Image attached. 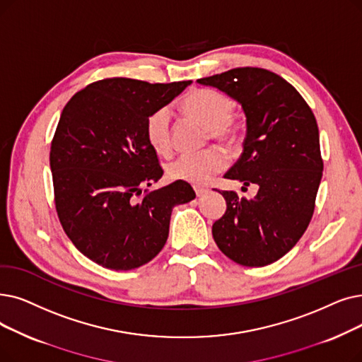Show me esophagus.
<instances>
[{
    "label": "esophagus",
    "mask_w": 362,
    "mask_h": 362,
    "mask_svg": "<svg viewBox=\"0 0 362 362\" xmlns=\"http://www.w3.org/2000/svg\"><path fill=\"white\" fill-rule=\"evenodd\" d=\"M194 189H195L197 197H202L209 192V187H206V186H194Z\"/></svg>",
    "instance_id": "esophagus-1"
}]
</instances>
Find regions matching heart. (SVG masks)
<instances>
[{
  "instance_id": "b5f03b06",
  "label": "heart",
  "mask_w": 362,
  "mask_h": 362,
  "mask_svg": "<svg viewBox=\"0 0 362 362\" xmlns=\"http://www.w3.org/2000/svg\"><path fill=\"white\" fill-rule=\"evenodd\" d=\"M186 115L209 129L211 139L220 144L233 145L238 140L237 127L232 124L235 106L232 100L211 90L191 91L182 102ZM171 114L168 107H161L149 115L146 121V139L156 153H167L171 146L170 139ZM226 155L218 148L197 153H182L167 164V176L171 180L202 185L216 173L225 170Z\"/></svg>"
}]
</instances>
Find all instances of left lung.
Wrapping results in <instances>:
<instances>
[{
  "label": "left lung",
  "instance_id": "left-lung-1",
  "mask_svg": "<svg viewBox=\"0 0 362 362\" xmlns=\"http://www.w3.org/2000/svg\"><path fill=\"white\" fill-rule=\"evenodd\" d=\"M197 83L241 105L243 153L225 177L259 187L253 199L222 192L226 211L213 223V238L235 263L271 264L302 238L315 209L324 167L317 119L290 83L262 68H235Z\"/></svg>",
  "mask_w": 362,
  "mask_h": 362
}]
</instances>
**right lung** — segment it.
Returning a JSON list of instances; mask_svg holds the SVG:
<instances>
[{
  "label": "right lung",
  "mask_w": 362,
  "mask_h": 362,
  "mask_svg": "<svg viewBox=\"0 0 362 362\" xmlns=\"http://www.w3.org/2000/svg\"><path fill=\"white\" fill-rule=\"evenodd\" d=\"M191 83L107 78L78 91L62 111L50 149L57 216L72 244L103 268L151 262L168 238L173 209L195 198L179 180L142 194L164 173L146 121Z\"/></svg>",
  "instance_id": "1"
}]
</instances>
